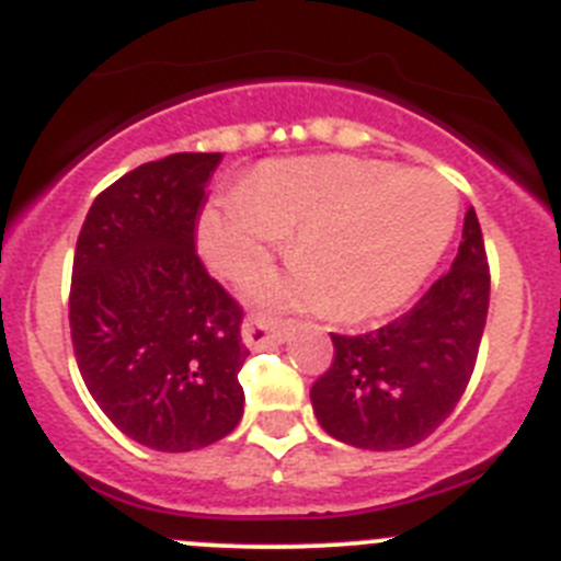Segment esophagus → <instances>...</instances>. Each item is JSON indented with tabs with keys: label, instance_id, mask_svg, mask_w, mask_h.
I'll return each instance as SVG.
<instances>
[{
	"label": "esophagus",
	"instance_id": "obj_1",
	"mask_svg": "<svg viewBox=\"0 0 561 561\" xmlns=\"http://www.w3.org/2000/svg\"><path fill=\"white\" fill-rule=\"evenodd\" d=\"M241 336H244L250 348H266L272 342L284 340L286 323L266 314H250L244 320V325H241Z\"/></svg>",
	"mask_w": 561,
	"mask_h": 561
}]
</instances>
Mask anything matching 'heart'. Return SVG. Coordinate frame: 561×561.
Returning <instances> with one entry per match:
<instances>
[{
    "label": "heart",
    "instance_id": "heart-1",
    "mask_svg": "<svg viewBox=\"0 0 561 561\" xmlns=\"http://www.w3.org/2000/svg\"><path fill=\"white\" fill-rule=\"evenodd\" d=\"M455 193L427 171L354 157H300L257 168L219 193L199 221L207 264L241 277L289 236V277L261 295L368 320L401 306L430 275L455 227Z\"/></svg>",
    "mask_w": 561,
    "mask_h": 561
}]
</instances>
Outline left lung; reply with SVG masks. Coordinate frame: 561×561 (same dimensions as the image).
I'll use <instances>...</instances> for the list:
<instances>
[{"instance_id": "obj_1", "label": "left lung", "mask_w": 561, "mask_h": 561, "mask_svg": "<svg viewBox=\"0 0 561 561\" xmlns=\"http://www.w3.org/2000/svg\"><path fill=\"white\" fill-rule=\"evenodd\" d=\"M489 289L483 232L469 207L453 270L413 309L368 334H331V365L311 385L325 433L376 453L415 447L433 435L472 379Z\"/></svg>"}]
</instances>
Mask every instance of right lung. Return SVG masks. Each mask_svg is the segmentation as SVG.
Instances as JSON below:
<instances>
[{
  "instance_id": "add662e5",
  "label": "right lung",
  "mask_w": 561,
  "mask_h": 561,
  "mask_svg": "<svg viewBox=\"0 0 561 561\" xmlns=\"http://www.w3.org/2000/svg\"><path fill=\"white\" fill-rule=\"evenodd\" d=\"M221 153H171L101 191L78 232L69 334L83 385L142 447L191 453L244 415V309L196 252Z\"/></svg>"
}]
</instances>
